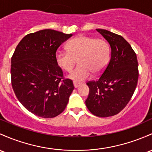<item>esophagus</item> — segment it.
<instances>
[{
	"instance_id": "1",
	"label": "esophagus",
	"mask_w": 152,
	"mask_h": 152,
	"mask_svg": "<svg viewBox=\"0 0 152 152\" xmlns=\"http://www.w3.org/2000/svg\"><path fill=\"white\" fill-rule=\"evenodd\" d=\"M81 83L76 82V81H73V86H74L75 88H78L79 86H81Z\"/></svg>"
}]
</instances>
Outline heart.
Masks as SVG:
<instances>
[{
	"instance_id": "1",
	"label": "heart",
	"mask_w": 152,
	"mask_h": 152,
	"mask_svg": "<svg viewBox=\"0 0 152 152\" xmlns=\"http://www.w3.org/2000/svg\"><path fill=\"white\" fill-rule=\"evenodd\" d=\"M110 55V45L104 39L80 35L68 43L67 50L56 52V61L62 69L69 72L78 59L79 65L68 77L79 82L89 78L92 72L102 71L109 61Z\"/></svg>"
}]
</instances>
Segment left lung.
Masks as SVG:
<instances>
[{
	"label": "left lung",
	"mask_w": 152,
	"mask_h": 152,
	"mask_svg": "<svg viewBox=\"0 0 152 152\" xmlns=\"http://www.w3.org/2000/svg\"><path fill=\"white\" fill-rule=\"evenodd\" d=\"M111 48L110 62L99 79L87 84L89 93L85 101L94 115H115L125 107L133 96L138 79L135 52L122 36L105 29H96Z\"/></svg>",
	"instance_id": "8db88e82"
}]
</instances>
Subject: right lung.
Masks as SVG:
<instances>
[{
  "label": "right lung",
  "instance_id": "obj_1",
  "mask_svg": "<svg viewBox=\"0 0 152 152\" xmlns=\"http://www.w3.org/2000/svg\"><path fill=\"white\" fill-rule=\"evenodd\" d=\"M72 34L42 29L20 41L11 58V84L16 97L27 110L43 118L64 110L74 86L62 79L56 53Z\"/></svg>",
  "mask_w": 152,
  "mask_h": 152
}]
</instances>
